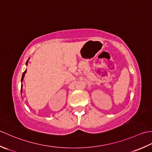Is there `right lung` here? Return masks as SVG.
<instances>
[{
  "label": "right lung",
  "mask_w": 152,
  "mask_h": 152,
  "mask_svg": "<svg viewBox=\"0 0 152 152\" xmlns=\"http://www.w3.org/2000/svg\"><path fill=\"white\" fill-rule=\"evenodd\" d=\"M28 60L27 61V62H26V66L27 65V64H28ZM26 71H27V69H26V71H25V72L23 73V74H22V77H21V81L22 82L23 81V78H24V76H25V74H26ZM22 88H23V85H22V84H21V92H22Z\"/></svg>",
  "instance_id": "1"
}]
</instances>
